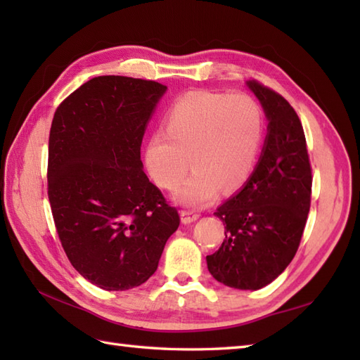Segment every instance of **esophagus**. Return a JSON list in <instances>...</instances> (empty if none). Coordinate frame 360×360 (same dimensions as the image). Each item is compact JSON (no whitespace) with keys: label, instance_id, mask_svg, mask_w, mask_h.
I'll use <instances>...</instances> for the list:
<instances>
[{"label":"esophagus","instance_id":"obj_1","mask_svg":"<svg viewBox=\"0 0 360 360\" xmlns=\"http://www.w3.org/2000/svg\"><path fill=\"white\" fill-rule=\"evenodd\" d=\"M181 217H182V223L188 224V223H193L198 218H200V213L195 212V210H181Z\"/></svg>","mask_w":360,"mask_h":360}]
</instances>
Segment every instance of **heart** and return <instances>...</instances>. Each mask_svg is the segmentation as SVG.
Listing matches in <instances>:
<instances>
[{
  "mask_svg": "<svg viewBox=\"0 0 360 360\" xmlns=\"http://www.w3.org/2000/svg\"><path fill=\"white\" fill-rule=\"evenodd\" d=\"M263 114L246 94L226 96L193 91L181 96L164 120V134H155L145 148V165L160 188L173 192L188 172L178 200L202 205L218 188L233 193L254 173L263 142Z\"/></svg>",
  "mask_w": 360,
  "mask_h": 360,
  "instance_id": "heart-1",
  "label": "heart"
}]
</instances>
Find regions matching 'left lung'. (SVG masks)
Masks as SVG:
<instances>
[{"mask_svg": "<svg viewBox=\"0 0 360 360\" xmlns=\"http://www.w3.org/2000/svg\"><path fill=\"white\" fill-rule=\"evenodd\" d=\"M262 103L267 136L254 173L213 215L226 238L207 255L213 278L235 289L269 285L292 262L311 207L312 174L302 122L285 97L249 80Z\"/></svg>", "mask_w": 360, "mask_h": 360, "instance_id": "obj_1", "label": "left lung"}]
</instances>
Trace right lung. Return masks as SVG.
I'll return each mask as SVG.
<instances>
[{"mask_svg": "<svg viewBox=\"0 0 360 360\" xmlns=\"http://www.w3.org/2000/svg\"><path fill=\"white\" fill-rule=\"evenodd\" d=\"M162 83L101 75L58 105L49 133L48 196L66 257L106 290L156 272L179 213L143 173L142 137Z\"/></svg>", "mask_w": 360, "mask_h": 360, "instance_id": "right-lung-1", "label": "right lung"}]
</instances>
